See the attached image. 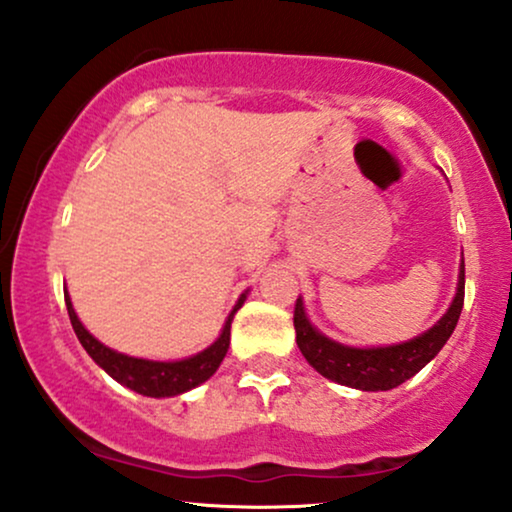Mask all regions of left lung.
I'll return each mask as SVG.
<instances>
[{"label": "left lung", "instance_id": "left-lung-1", "mask_svg": "<svg viewBox=\"0 0 512 512\" xmlns=\"http://www.w3.org/2000/svg\"><path fill=\"white\" fill-rule=\"evenodd\" d=\"M463 285H466V267L461 260L459 285L445 316L424 335L395 346H379V349H356V346H344L320 335L306 318L302 299H297L295 318H292L297 346L313 370L323 374L325 379L360 388V391H391L431 363L452 337L463 309Z\"/></svg>", "mask_w": 512, "mask_h": 512}]
</instances>
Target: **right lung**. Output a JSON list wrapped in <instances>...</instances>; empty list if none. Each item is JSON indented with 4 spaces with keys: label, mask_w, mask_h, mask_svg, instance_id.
I'll return each instance as SVG.
<instances>
[{
    "label": "right lung",
    "mask_w": 512,
    "mask_h": 512,
    "mask_svg": "<svg viewBox=\"0 0 512 512\" xmlns=\"http://www.w3.org/2000/svg\"><path fill=\"white\" fill-rule=\"evenodd\" d=\"M243 302H245V295L238 297L234 311L229 313L227 323L222 327V335L217 337V342L210 344L206 351L196 353V356L185 358V360L159 363V360L124 356V353H117L107 349L105 344H100L98 339H95L91 332L81 325L77 313H74L70 295L65 292V304H67V313H70L72 327L74 332H77L79 342L86 349L88 356H91L95 363L109 374V377L117 379L119 384H124L126 388H131V391L140 395H149V398H170V395H180L213 377L224 356H227L229 337H231V320H234V313L241 309Z\"/></svg>",
    "instance_id": "obj_1"
}]
</instances>
